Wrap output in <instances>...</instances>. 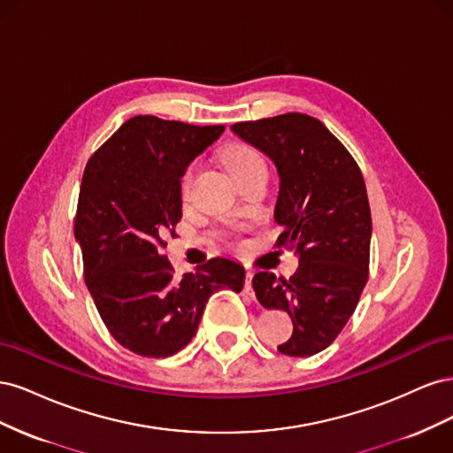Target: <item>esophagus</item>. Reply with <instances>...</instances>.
Returning <instances> with one entry per match:
<instances>
[{
    "mask_svg": "<svg viewBox=\"0 0 453 453\" xmlns=\"http://www.w3.org/2000/svg\"><path fill=\"white\" fill-rule=\"evenodd\" d=\"M253 276H255V273L251 270H248V273H245V291H248V293H253V285H251Z\"/></svg>",
    "mask_w": 453,
    "mask_h": 453,
    "instance_id": "esophagus-1",
    "label": "esophagus"
}]
</instances>
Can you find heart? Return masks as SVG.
Here are the masks:
<instances>
[{"instance_id":"heart-1","label":"heart","mask_w":453,"mask_h":453,"mask_svg":"<svg viewBox=\"0 0 453 453\" xmlns=\"http://www.w3.org/2000/svg\"><path fill=\"white\" fill-rule=\"evenodd\" d=\"M225 164L228 166L230 173L234 175L236 181H242L243 177H248L255 172L266 170V162L265 158L260 157L258 150L251 145H243V143H236V145H228L223 153ZM195 172H196V164H188L187 170L181 175V195L187 196L190 185H193L195 180Z\"/></svg>"}]
</instances>
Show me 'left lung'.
I'll return each instance as SVG.
<instances>
[{"mask_svg": "<svg viewBox=\"0 0 453 453\" xmlns=\"http://www.w3.org/2000/svg\"><path fill=\"white\" fill-rule=\"evenodd\" d=\"M232 132L276 166L278 245L298 257L289 281L255 273V295L266 310L291 315L293 334L278 349L310 357L333 344L368 280L372 219L363 173L323 122L303 113L238 122Z\"/></svg>", "mask_w": 453, "mask_h": 453, "instance_id": "1", "label": "left lung"}]
</instances>
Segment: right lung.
Segmentation results:
<instances>
[{
    "instance_id": "1",
    "label": "right lung",
    "mask_w": 453,
    "mask_h": 453,
    "mask_svg": "<svg viewBox=\"0 0 453 453\" xmlns=\"http://www.w3.org/2000/svg\"><path fill=\"white\" fill-rule=\"evenodd\" d=\"M225 127L138 115L90 157L79 190L75 240L105 326L142 357H170L198 331L213 293L243 289L245 270L211 258L177 276L162 250L181 221V175Z\"/></svg>"
}]
</instances>
